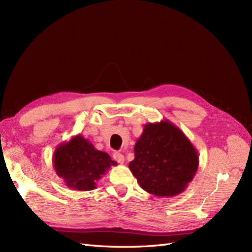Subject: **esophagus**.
<instances>
[{
  "label": "esophagus",
  "instance_id": "esophagus-1",
  "mask_svg": "<svg viewBox=\"0 0 252 252\" xmlns=\"http://www.w3.org/2000/svg\"><path fill=\"white\" fill-rule=\"evenodd\" d=\"M113 158H114V160L116 162H118L119 164H124L125 163V157H124V155H121L120 153H114Z\"/></svg>",
  "mask_w": 252,
  "mask_h": 252
}]
</instances>
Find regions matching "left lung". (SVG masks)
<instances>
[{
	"instance_id": "8db88e82",
	"label": "left lung",
	"mask_w": 252,
	"mask_h": 252,
	"mask_svg": "<svg viewBox=\"0 0 252 252\" xmlns=\"http://www.w3.org/2000/svg\"><path fill=\"white\" fill-rule=\"evenodd\" d=\"M129 162L140 187L157 197H173L192 182L198 169V153L188 137L171 121L144 125Z\"/></svg>"
}]
</instances>
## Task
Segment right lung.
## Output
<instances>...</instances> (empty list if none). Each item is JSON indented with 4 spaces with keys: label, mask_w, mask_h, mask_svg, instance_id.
Wrapping results in <instances>:
<instances>
[{
    "label": "right lung",
    "mask_w": 252,
    "mask_h": 252,
    "mask_svg": "<svg viewBox=\"0 0 252 252\" xmlns=\"http://www.w3.org/2000/svg\"><path fill=\"white\" fill-rule=\"evenodd\" d=\"M53 165L68 188L90 191L96 188V182L116 162L112 161L107 153L97 151L88 139L76 135L57 146L53 155Z\"/></svg>",
    "instance_id": "add662e5"
}]
</instances>
